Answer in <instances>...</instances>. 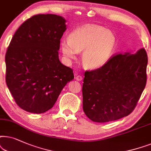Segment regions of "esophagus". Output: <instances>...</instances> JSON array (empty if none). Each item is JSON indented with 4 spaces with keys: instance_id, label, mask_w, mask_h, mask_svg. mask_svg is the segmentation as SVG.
<instances>
[{
    "instance_id": "1",
    "label": "esophagus",
    "mask_w": 151,
    "mask_h": 151,
    "mask_svg": "<svg viewBox=\"0 0 151 151\" xmlns=\"http://www.w3.org/2000/svg\"><path fill=\"white\" fill-rule=\"evenodd\" d=\"M75 79L77 80V81H81L82 79H83V77H82L81 75H79V74H76Z\"/></svg>"
}]
</instances>
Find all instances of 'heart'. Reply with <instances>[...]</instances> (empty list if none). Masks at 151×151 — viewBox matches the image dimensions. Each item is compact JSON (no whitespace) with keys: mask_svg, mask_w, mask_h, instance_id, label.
<instances>
[{"mask_svg":"<svg viewBox=\"0 0 151 151\" xmlns=\"http://www.w3.org/2000/svg\"><path fill=\"white\" fill-rule=\"evenodd\" d=\"M117 45L115 35L102 26L89 24L71 32L69 39L61 41V49L68 60L76 59L83 51L81 61L87 69H97L105 65L114 53Z\"/></svg>","mask_w":151,"mask_h":151,"instance_id":"heart-1","label":"heart"}]
</instances>
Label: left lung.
<instances>
[{"mask_svg":"<svg viewBox=\"0 0 151 151\" xmlns=\"http://www.w3.org/2000/svg\"><path fill=\"white\" fill-rule=\"evenodd\" d=\"M146 50L112 57L101 68L84 74L83 110L92 121L104 123L128 116L146 83Z\"/></svg>","mask_w":151,"mask_h":151,"instance_id":"left-lung-1","label":"left lung"}]
</instances>
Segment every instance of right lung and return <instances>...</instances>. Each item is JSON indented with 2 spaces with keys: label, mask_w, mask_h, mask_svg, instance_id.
Wrapping results in <instances>:
<instances>
[{
  "label": "right lung",
  "mask_w": 151,
  "mask_h": 151,
  "mask_svg": "<svg viewBox=\"0 0 151 151\" xmlns=\"http://www.w3.org/2000/svg\"><path fill=\"white\" fill-rule=\"evenodd\" d=\"M66 21L56 14L33 16L20 26L5 55L6 83L22 109L41 114L51 109L73 70L59 61Z\"/></svg>",
  "instance_id": "right-lung-1"
}]
</instances>
